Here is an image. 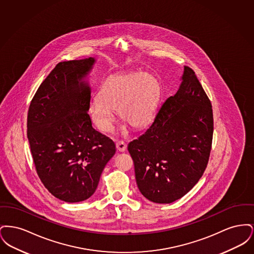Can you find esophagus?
I'll use <instances>...</instances> for the list:
<instances>
[{
	"mask_svg": "<svg viewBox=\"0 0 254 254\" xmlns=\"http://www.w3.org/2000/svg\"><path fill=\"white\" fill-rule=\"evenodd\" d=\"M116 148H117V150H118V151H120V152H124V151L127 149V145L125 144V142H123V141H119V142H117V143H116Z\"/></svg>",
	"mask_w": 254,
	"mask_h": 254,
	"instance_id": "obj_1",
	"label": "esophagus"
}]
</instances>
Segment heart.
<instances>
[{
  "instance_id": "heart-1",
  "label": "heart",
  "mask_w": 254,
  "mask_h": 254,
  "mask_svg": "<svg viewBox=\"0 0 254 254\" xmlns=\"http://www.w3.org/2000/svg\"><path fill=\"white\" fill-rule=\"evenodd\" d=\"M160 96V84L151 74L140 71L114 74L100 86L97 100L89 105L88 114L103 132L113 129L115 110L123 121L140 129L152 121Z\"/></svg>"
}]
</instances>
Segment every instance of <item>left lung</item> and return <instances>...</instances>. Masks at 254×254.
I'll use <instances>...</instances> for the list:
<instances>
[{"instance_id": "left-lung-1", "label": "left lung", "mask_w": 254, "mask_h": 254, "mask_svg": "<svg viewBox=\"0 0 254 254\" xmlns=\"http://www.w3.org/2000/svg\"><path fill=\"white\" fill-rule=\"evenodd\" d=\"M212 134L210 101L193 70L184 66L175 95L127 146L140 192L158 204H170L188 193L206 168Z\"/></svg>"}]
</instances>
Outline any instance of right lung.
<instances>
[{"label": "right lung", "instance_id": "right-lung-1", "mask_svg": "<svg viewBox=\"0 0 254 254\" xmlns=\"http://www.w3.org/2000/svg\"><path fill=\"white\" fill-rule=\"evenodd\" d=\"M96 59L59 63L39 86L27 114V138L37 173L50 193L77 203L95 192L116 148L92 127L88 76Z\"/></svg>", "mask_w": 254, "mask_h": 254}]
</instances>
